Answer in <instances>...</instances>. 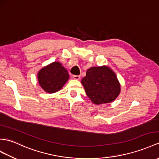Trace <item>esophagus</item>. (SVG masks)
Instances as JSON below:
<instances>
[{
    "label": "esophagus",
    "mask_w": 159,
    "mask_h": 159,
    "mask_svg": "<svg viewBox=\"0 0 159 159\" xmlns=\"http://www.w3.org/2000/svg\"><path fill=\"white\" fill-rule=\"evenodd\" d=\"M73 78L75 80H80V75H73Z\"/></svg>",
    "instance_id": "esophagus-1"
}]
</instances>
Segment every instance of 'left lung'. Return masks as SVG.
Listing matches in <instances>:
<instances>
[{
	"instance_id": "left-lung-1",
	"label": "left lung",
	"mask_w": 159,
	"mask_h": 159,
	"mask_svg": "<svg viewBox=\"0 0 159 159\" xmlns=\"http://www.w3.org/2000/svg\"><path fill=\"white\" fill-rule=\"evenodd\" d=\"M82 83L88 97L96 104L113 102L120 93L117 77L106 66L88 69Z\"/></svg>"
}]
</instances>
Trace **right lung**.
I'll use <instances>...</instances> for the list:
<instances>
[{
  "label": "right lung",
  "instance_id": "1",
  "mask_svg": "<svg viewBox=\"0 0 159 159\" xmlns=\"http://www.w3.org/2000/svg\"><path fill=\"white\" fill-rule=\"evenodd\" d=\"M40 86L48 93L60 90L69 79V73L59 62L42 69L38 74Z\"/></svg>",
  "mask_w": 159,
  "mask_h": 159
}]
</instances>
